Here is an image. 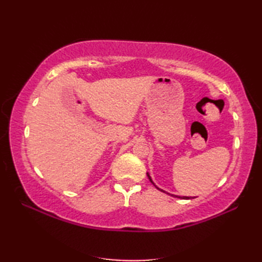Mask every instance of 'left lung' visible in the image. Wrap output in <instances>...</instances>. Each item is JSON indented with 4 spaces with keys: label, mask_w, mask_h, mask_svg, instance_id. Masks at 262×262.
<instances>
[{
    "label": "left lung",
    "mask_w": 262,
    "mask_h": 262,
    "mask_svg": "<svg viewBox=\"0 0 262 262\" xmlns=\"http://www.w3.org/2000/svg\"><path fill=\"white\" fill-rule=\"evenodd\" d=\"M147 174V177H148V179H149V181H151L152 183H153V185L155 186V183L153 182V180H152V178H151V176H149L148 173H146ZM155 188H157V189H159V190L160 191H162V192H164V193H168V192H166V191H164L163 190V189H160L159 187H157V186H155ZM168 194H171V193H168ZM171 196H173V197H177V198H180V199H192V198H194V197H187V196H177V194H171Z\"/></svg>",
    "instance_id": "obj_1"
}]
</instances>
